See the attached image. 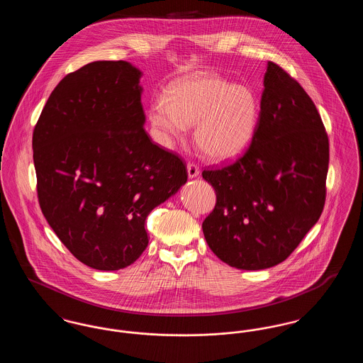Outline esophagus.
<instances>
[{
	"label": "esophagus",
	"instance_id": "esophagus-1",
	"mask_svg": "<svg viewBox=\"0 0 363 363\" xmlns=\"http://www.w3.org/2000/svg\"><path fill=\"white\" fill-rule=\"evenodd\" d=\"M199 174H200L199 166L196 163H193V162H189L188 163V175H189V178H196Z\"/></svg>",
	"mask_w": 363,
	"mask_h": 363
}]
</instances>
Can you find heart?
<instances>
[{"label": "heart", "instance_id": "b5f03b06", "mask_svg": "<svg viewBox=\"0 0 363 363\" xmlns=\"http://www.w3.org/2000/svg\"><path fill=\"white\" fill-rule=\"evenodd\" d=\"M150 120L166 140H182L188 125H196L194 141L201 154L227 162L249 147L259 121V102L245 86L199 74L175 83L169 101L155 99Z\"/></svg>", "mask_w": 363, "mask_h": 363}]
</instances>
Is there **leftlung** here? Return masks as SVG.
<instances>
[{
  "instance_id": "8db88e82",
  "label": "left lung",
  "mask_w": 363,
  "mask_h": 363,
  "mask_svg": "<svg viewBox=\"0 0 363 363\" xmlns=\"http://www.w3.org/2000/svg\"><path fill=\"white\" fill-rule=\"evenodd\" d=\"M328 163V135L311 96L269 61L249 148L233 164L203 172L216 191L203 222L211 250L246 271L284 261L321 216Z\"/></svg>"
}]
</instances>
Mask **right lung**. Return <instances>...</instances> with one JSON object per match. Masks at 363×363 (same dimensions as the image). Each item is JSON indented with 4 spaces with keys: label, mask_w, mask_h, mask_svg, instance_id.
I'll return each instance as SVG.
<instances>
[{
    "label": "right lung",
    "mask_w": 363,
    "mask_h": 363,
    "mask_svg": "<svg viewBox=\"0 0 363 363\" xmlns=\"http://www.w3.org/2000/svg\"><path fill=\"white\" fill-rule=\"evenodd\" d=\"M141 72L95 61L65 76L33 135L40 209L88 267L117 271L148 245L145 219L186 182L182 159L144 130Z\"/></svg>",
    "instance_id": "right-lung-1"
}]
</instances>
